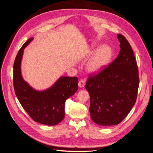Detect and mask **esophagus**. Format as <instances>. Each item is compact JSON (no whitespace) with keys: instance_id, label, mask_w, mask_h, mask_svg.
Wrapping results in <instances>:
<instances>
[{"instance_id":"obj_1","label":"esophagus","mask_w":153,"mask_h":153,"mask_svg":"<svg viewBox=\"0 0 153 153\" xmlns=\"http://www.w3.org/2000/svg\"><path fill=\"white\" fill-rule=\"evenodd\" d=\"M85 80H80L78 82V86L79 88H84V86H85Z\"/></svg>"}]
</instances>
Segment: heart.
Returning <instances> with one entry per match:
<instances>
[{"label": "heart", "instance_id": "b5f03b06", "mask_svg": "<svg viewBox=\"0 0 153 153\" xmlns=\"http://www.w3.org/2000/svg\"><path fill=\"white\" fill-rule=\"evenodd\" d=\"M112 55V49L109 46L104 45L98 48L86 64V71L92 74L100 72L109 63Z\"/></svg>", "mask_w": 153, "mask_h": 153}]
</instances>
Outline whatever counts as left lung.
<instances>
[{
  "instance_id": "1",
  "label": "left lung",
  "mask_w": 153,
  "mask_h": 153,
  "mask_svg": "<svg viewBox=\"0 0 153 153\" xmlns=\"http://www.w3.org/2000/svg\"><path fill=\"white\" fill-rule=\"evenodd\" d=\"M117 37L120 51L109 67L88 79L92 121L101 126L116 125L125 119L136 102L139 71L134 51L121 34Z\"/></svg>"
}]
</instances>
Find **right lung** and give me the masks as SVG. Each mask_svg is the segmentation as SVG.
<instances>
[{
	"label": "right lung",
	"mask_w": 153,
	"mask_h": 153,
	"mask_svg": "<svg viewBox=\"0 0 153 153\" xmlns=\"http://www.w3.org/2000/svg\"><path fill=\"white\" fill-rule=\"evenodd\" d=\"M33 38H30L19 50L13 67V85L16 95L28 114L37 123L53 126L60 123L65 116V102L78 89V78L61 76L46 90L38 91L23 79L21 63L25 48Z\"/></svg>",
	"instance_id": "add662e5"
}]
</instances>
